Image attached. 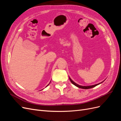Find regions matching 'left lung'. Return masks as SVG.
Here are the masks:
<instances>
[{
    "label": "left lung",
    "instance_id": "1",
    "mask_svg": "<svg viewBox=\"0 0 121 121\" xmlns=\"http://www.w3.org/2000/svg\"><path fill=\"white\" fill-rule=\"evenodd\" d=\"M69 80H70V81H71V82H72V83L73 84H74V85H75L76 86H77V87H78L80 88L85 89H90V88H92L94 87H95L96 86L98 85V84H100V83H99V84H95V85H92V86H80V85H78L77 84L75 83L74 81H72V80L71 79V78H69Z\"/></svg>",
    "mask_w": 121,
    "mask_h": 121
}]
</instances>
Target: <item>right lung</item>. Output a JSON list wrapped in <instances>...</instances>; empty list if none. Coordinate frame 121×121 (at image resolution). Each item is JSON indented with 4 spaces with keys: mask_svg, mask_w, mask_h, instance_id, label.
Instances as JSON below:
<instances>
[{
    "mask_svg": "<svg viewBox=\"0 0 121 121\" xmlns=\"http://www.w3.org/2000/svg\"><path fill=\"white\" fill-rule=\"evenodd\" d=\"M48 85H49V84H48ZM48 85H47V86H48Z\"/></svg>",
    "mask_w": 121,
    "mask_h": 121,
    "instance_id": "obj_1",
    "label": "right lung"
}]
</instances>
